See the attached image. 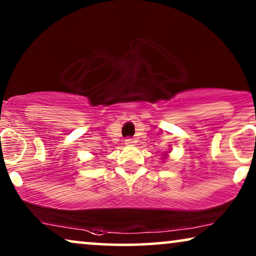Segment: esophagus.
I'll return each instance as SVG.
<instances>
[{
	"instance_id": "esophagus-1",
	"label": "esophagus",
	"mask_w": 256,
	"mask_h": 256,
	"mask_svg": "<svg viewBox=\"0 0 256 256\" xmlns=\"http://www.w3.org/2000/svg\"><path fill=\"white\" fill-rule=\"evenodd\" d=\"M124 143H126V144H132V143H134V140L130 138H127L124 140Z\"/></svg>"
}]
</instances>
